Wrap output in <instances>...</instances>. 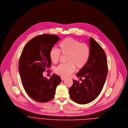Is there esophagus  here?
Returning a JSON list of instances; mask_svg holds the SVG:
<instances>
[{
    "instance_id": "34e87169",
    "label": "esophagus",
    "mask_w": 128,
    "mask_h": 128,
    "mask_svg": "<svg viewBox=\"0 0 128 128\" xmlns=\"http://www.w3.org/2000/svg\"><path fill=\"white\" fill-rule=\"evenodd\" d=\"M61 79L62 81L64 80V79H66V78L65 77H64V76H61Z\"/></svg>"
}]
</instances>
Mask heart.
Masks as SVG:
<instances>
[{"mask_svg": "<svg viewBox=\"0 0 128 128\" xmlns=\"http://www.w3.org/2000/svg\"><path fill=\"white\" fill-rule=\"evenodd\" d=\"M59 50L52 48L49 52V58L54 64L57 63L60 58V52L64 55H68V63L60 64L55 68V72L62 76H67L72 73L76 66L79 69L83 68L88 62L90 50L85 43L72 38H66L58 45Z\"/></svg>", "mask_w": 128, "mask_h": 128, "instance_id": "1", "label": "heart"}]
</instances>
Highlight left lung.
<instances>
[{
  "label": "left lung",
  "instance_id": "1",
  "mask_svg": "<svg viewBox=\"0 0 128 128\" xmlns=\"http://www.w3.org/2000/svg\"><path fill=\"white\" fill-rule=\"evenodd\" d=\"M90 55L86 66L76 74L77 77L84 78L82 82L73 80L69 89L70 98L80 104H89L95 99L104 85L108 72L106 54L100 45L92 38L89 40Z\"/></svg>",
  "mask_w": 128,
  "mask_h": 128
}]
</instances>
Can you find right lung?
Wrapping results in <instances>:
<instances>
[{
  "label": "right lung",
  "mask_w": 128,
  "mask_h": 128,
  "mask_svg": "<svg viewBox=\"0 0 128 128\" xmlns=\"http://www.w3.org/2000/svg\"><path fill=\"white\" fill-rule=\"evenodd\" d=\"M60 39L50 34L35 37L25 45L20 58L18 71L23 87L31 98L39 102L52 99L62 81L60 76L55 74L49 80L43 76L52 64L50 50Z\"/></svg>",
  "instance_id": "add662e5"
}]
</instances>
